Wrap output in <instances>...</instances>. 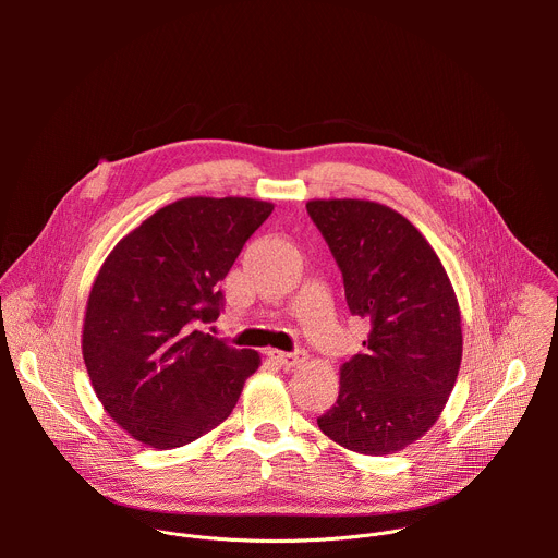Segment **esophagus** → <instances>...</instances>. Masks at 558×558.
Returning <instances> with one entry per match:
<instances>
[{
    "label": "esophagus",
    "instance_id": "1",
    "mask_svg": "<svg viewBox=\"0 0 558 558\" xmlns=\"http://www.w3.org/2000/svg\"><path fill=\"white\" fill-rule=\"evenodd\" d=\"M269 357L274 362H278L282 368H295L300 366L304 360H306V353L302 349H295L293 353H284V351H278V349H271L269 351Z\"/></svg>",
    "mask_w": 558,
    "mask_h": 558
}]
</instances>
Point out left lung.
<instances>
[{"label": "left lung", "instance_id": "8db88e82", "mask_svg": "<svg viewBox=\"0 0 558 558\" xmlns=\"http://www.w3.org/2000/svg\"><path fill=\"white\" fill-rule=\"evenodd\" d=\"M306 211L342 271L349 311L371 323L317 426L362 454L402 450L437 422L459 373L461 315L448 274L417 227L386 205L308 201Z\"/></svg>", "mask_w": 558, "mask_h": 558}]
</instances>
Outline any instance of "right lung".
Here are the masks:
<instances>
[{
  "instance_id": "obj_1",
  "label": "right lung",
  "mask_w": 558,
  "mask_h": 558,
  "mask_svg": "<svg viewBox=\"0 0 558 558\" xmlns=\"http://www.w3.org/2000/svg\"><path fill=\"white\" fill-rule=\"evenodd\" d=\"M274 205L181 198L106 258L86 308L84 362L108 415L136 441L179 448L229 417L260 355L205 331L220 280Z\"/></svg>"
}]
</instances>
